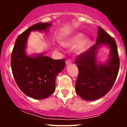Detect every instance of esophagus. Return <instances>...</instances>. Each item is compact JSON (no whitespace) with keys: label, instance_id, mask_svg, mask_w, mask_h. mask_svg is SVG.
<instances>
[{"label":"esophagus","instance_id":"obj_1","mask_svg":"<svg viewBox=\"0 0 127 127\" xmlns=\"http://www.w3.org/2000/svg\"><path fill=\"white\" fill-rule=\"evenodd\" d=\"M72 63V61L71 60H67L66 62H65V64H70Z\"/></svg>","mask_w":127,"mask_h":127}]
</instances>
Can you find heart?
Wrapping results in <instances>:
<instances>
[{
    "label": "heart",
    "instance_id": "heart-1",
    "mask_svg": "<svg viewBox=\"0 0 127 127\" xmlns=\"http://www.w3.org/2000/svg\"><path fill=\"white\" fill-rule=\"evenodd\" d=\"M83 37H84V34L82 33H76L72 37L65 40V42H63L62 44L65 46L72 47V46H73L74 45L77 44L78 42H79L81 39L83 38ZM90 40L88 39L85 38L83 39L77 46L76 49V52L78 54H81L85 52L88 49L89 45H90Z\"/></svg>",
    "mask_w": 127,
    "mask_h": 127
}]
</instances>
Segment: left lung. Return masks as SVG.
Listing matches in <instances>:
<instances>
[{"instance_id": "8db88e82", "label": "left lung", "mask_w": 127, "mask_h": 127, "mask_svg": "<svg viewBox=\"0 0 127 127\" xmlns=\"http://www.w3.org/2000/svg\"><path fill=\"white\" fill-rule=\"evenodd\" d=\"M97 34L95 44L79 55L75 62L78 68L76 93L87 101L105 95L113 87L119 69V54L114 38L100 26ZM101 45H108L110 48V58L104 65L96 62V49Z\"/></svg>"}]
</instances>
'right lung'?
<instances>
[{"instance_id": "right-lung-1", "label": "right lung", "mask_w": 127, "mask_h": 127, "mask_svg": "<svg viewBox=\"0 0 127 127\" xmlns=\"http://www.w3.org/2000/svg\"><path fill=\"white\" fill-rule=\"evenodd\" d=\"M51 23H37L18 36L11 59L14 79L26 95L40 100L51 95L55 90V78L65 67L64 60H54L43 54L36 57L26 54L27 40L32 31H46Z\"/></svg>"}]
</instances>
